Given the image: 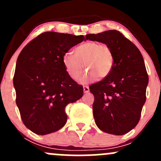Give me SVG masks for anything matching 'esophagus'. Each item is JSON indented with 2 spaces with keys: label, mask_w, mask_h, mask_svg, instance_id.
<instances>
[{
  "label": "esophagus",
  "mask_w": 161,
  "mask_h": 161,
  "mask_svg": "<svg viewBox=\"0 0 161 161\" xmlns=\"http://www.w3.org/2000/svg\"><path fill=\"white\" fill-rule=\"evenodd\" d=\"M83 91H84L85 93H88V92H89V88H88V86H83Z\"/></svg>",
  "instance_id": "obj_1"
}]
</instances>
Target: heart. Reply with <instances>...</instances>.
<instances>
[{
    "label": "heart",
    "instance_id": "heart-1",
    "mask_svg": "<svg viewBox=\"0 0 161 161\" xmlns=\"http://www.w3.org/2000/svg\"><path fill=\"white\" fill-rule=\"evenodd\" d=\"M62 63L66 73L73 79L80 77L84 65L89 71H86L80 82L86 83L95 80L98 76L107 78L114 68V57L108 45L90 41L77 46L74 54L70 52L64 53Z\"/></svg>",
    "mask_w": 161,
    "mask_h": 161
}]
</instances>
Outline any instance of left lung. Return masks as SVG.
<instances>
[{"mask_svg": "<svg viewBox=\"0 0 161 161\" xmlns=\"http://www.w3.org/2000/svg\"><path fill=\"white\" fill-rule=\"evenodd\" d=\"M86 38L108 45L114 57L110 74L89 86L95 97L92 108L95 123L107 133L124 135L138 124L146 101L148 75L143 57L119 31L88 34Z\"/></svg>", "mask_w": 161, "mask_h": 161, "instance_id": "1", "label": "left lung"}]
</instances>
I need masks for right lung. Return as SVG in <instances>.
Here are the masks:
<instances>
[{
    "label": "right lung",
    "instance_id": "1",
    "mask_svg": "<svg viewBox=\"0 0 161 161\" xmlns=\"http://www.w3.org/2000/svg\"><path fill=\"white\" fill-rule=\"evenodd\" d=\"M86 38L55 32L39 35L24 47L14 76L16 103L24 125L47 135L66 124V106L80 99L83 87L66 73L62 57Z\"/></svg>",
    "mask_w": 161,
    "mask_h": 161
}]
</instances>
